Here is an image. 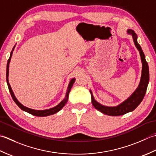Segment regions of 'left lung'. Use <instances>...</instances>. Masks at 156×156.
Listing matches in <instances>:
<instances>
[{
    "instance_id": "1",
    "label": "left lung",
    "mask_w": 156,
    "mask_h": 156,
    "mask_svg": "<svg viewBox=\"0 0 156 156\" xmlns=\"http://www.w3.org/2000/svg\"><path fill=\"white\" fill-rule=\"evenodd\" d=\"M127 33L132 35L135 45L136 47V48L138 49L139 53H140L142 62V74L141 81L140 83H139L138 87L136 88V90L133 92V94L128 99L126 100L125 101H123L122 104H119V106L114 107L105 106L97 102L95 100L91 91H90L91 95V102L95 108L99 110L100 112H102L103 114L108 116H120L134 110L140 104L143 99H144L148 85L149 79L148 64L145 60V55L141 49V47L138 44L137 40H136V39H137V36L135 33V31L132 30H129L127 31Z\"/></svg>"
}]
</instances>
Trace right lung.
<instances>
[{"instance_id":"add662e5","label":"right lung","mask_w":156,"mask_h":156,"mask_svg":"<svg viewBox=\"0 0 156 156\" xmlns=\"http://www.w3.org/2000/svg\"><path fill=\"white\" fill-rule=\"evenodd\" d=\"M15 46L13 47V48H12V51L11 52V55L10 57H9V58L8 60V62H7V73H6V77H7V85H8V87H9V91H10L11 95L12 96V100H14L15 102L16 103V104L17 105V106L20 108L21 110H23V111H25V112H27L28 113H30L31 114H32L34 116H40V117H43V116H50V115H52V114H55L56 112H58V111H60L61 110L63 107L65 106V105L66 104V103L68 101V98H69V92L71 91V89L73 87V83H75V79L73 78L72 79L71 81H70L69 84V86L67 88V91H66V96L65 99L63 100L62 101H61V102L60 104H58L57 106H56L55 107L52 108H50V109H48V110H34V109H31L29 108H27L24 106H23L20 101H19L17 98H15V95L13 94V92L12 91V89L11 87V85L9 84V63H10V60L11 58V56H12V51L14 50Z\"/></svg>"}]
</instances>
